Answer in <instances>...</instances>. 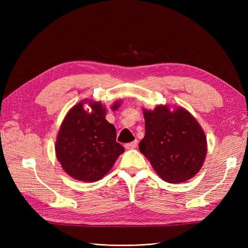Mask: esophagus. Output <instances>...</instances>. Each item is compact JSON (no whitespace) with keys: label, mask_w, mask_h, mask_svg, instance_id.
<instances>
[{"label":"esophagus","mask_w":248,"mask_h":248,"mask_svg":"<svg viewBox=\"0 0 248 248\" xmlns=\"http://www.w3.org/2000/svg\"><path fill=\"white\" fill-rule=\"evenodd\" d=\"M125 149L127 150H130V149H136L138 147V140H133L131 142H128V144H125L124 145Z\"/></svg>","instance_id":"1"}]
</instances>
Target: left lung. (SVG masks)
Listing matches in <instances>:
<instances>
[{
    "instance_id": "obj_1",
    "label": "left lung",
    "mask_w": 248,
    "mask_h": 248,
    "mask_svg": "<svg viewBox=\"0 0 248 248\" xmlns=\"http://www.w3.org/2000/svg\"><path fill=\"white\" fill-rule=\"evenodd\" d=\"M144 110L146 134L140 142L157 174L169 183H182L196 176L207 154L204 130L189 111L167 106Z\"/></svg>"
}]
</instances>
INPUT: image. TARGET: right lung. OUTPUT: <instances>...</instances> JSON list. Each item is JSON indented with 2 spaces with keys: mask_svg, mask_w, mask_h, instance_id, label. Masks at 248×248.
Returning <instances> with one entry per match:
<instances>
[{
  "mask_svg": "<svg viewBox=\"0 0 248 248\" xmlns=\"http://www.w3.org/2000/svg\"><path fill=\"white\" fill-rule=\"evenodd\" d=\"M66 115L56 141L57 158L73 179L95 182L109 171L124 148L116 141L115 126L106 120L107 109L100 102L85 100ZM88 102L93 108H83ZM116 101L112 109H116Z\"/></svg>",
  "mask_w": 248,
  "mask_h": 248,
  "instance_id": "right-lung-1",
  "label": "right lung"
}]
</instances>
